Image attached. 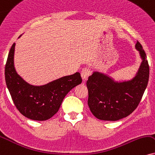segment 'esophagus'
<instances>
[{
    "label": "esophagus",
    "mask_w": 155,
    "mask_h": 155,
    "mask_svg": "<svg viewBox=\"0 0 155 155\" xmlns=\"http://www.w3.org/2000/svg\"><path fill=\"white\" fill-rule=\"evenodd\" d=\"M90 74H91V71L88 68H84L81 71V78L83 81H85L89 77Z\"/></svg>",
    "instance_id": "obj_1"
}]
</instances>
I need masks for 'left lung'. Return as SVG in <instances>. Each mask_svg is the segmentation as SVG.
I'll return each instance as SVG.
<instances>
[{
	"label": "left lung",
	"instance_id": "1",
	"mask_svg": "<svg viewBox=\"0 0 155 155\" xmlns=\"http://www.w3.org/2000/svg\"><path fill=\"white\" fill-rule=\"evenodd\" d=\"M142 62L136 76L129 81L118 83L99 72L88 78L87 104L95 117L104 121H117L125 118L137 108L147 86L150 67L142 46L135 45Z\"/></svg>",
	"mask_w": 155,
	"mask_h": 155
}]
</instances>
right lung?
I'll return each mask as SVG.
<instances>
[{"label": "right lung", "instance_id": "1", "mask_svg": "<svg viewBox=\"0 0 155 155\" xmlns=\"http://www.w3.org/2000/svg\"><path fill=\"white\" fill-rule=\"evenodd\" d=\"M15 45L13 43L9 51L5 68V83L13 103L26 118L35 121L49 119L58 111L65 95L82 83L81 74L75 72L41 86L30 85L16 71Z\"/></svg>", "mask_w": 155, "mask_h": 155}]
</instances>
